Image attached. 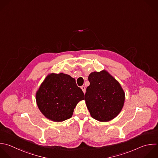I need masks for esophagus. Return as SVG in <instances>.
Wrapping results in <instances>:
<instances>
[{
  "label": "esophagus",
  "mask_w": 158,
  "mask_h": 158,
  "mask_svg": "<svg viewBox=\"0 0 158 158\" xmlns=\"http://www.w3.org/2000/svg\"><path fill=\"white\" fill-rule=\"evenodd\" d=\"M81 88L82 91H83V93H85V92H86V88H85V86H82L81 87Z\"/></svg>",
  "instance_id": "34e87169"
}]
</instances>
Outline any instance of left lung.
I'll use <instances>...</instances> for the list:
<instances>
[{"label": "left lung", "mask_w": 158, "mask_h": 158, "mask_svg": "<svg viewBox=\"0 0 158 158\" xmlns=\"http://www.w3.org/2000/svg\"><path fill=\"white\" fill-rule=\"evenodd\" d=\"M88 80L90 85L84 99L91 116L103 122L116 117L125 102V93L120 84L105 70L91 73Z\"/></svg>", "instance_id": "8db88e82"}]
</instances>
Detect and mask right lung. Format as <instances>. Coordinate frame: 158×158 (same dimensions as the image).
<instances>
[{"label":"right lung","instance_id":"obj_1","mask_svg":"<svg viewBox=\"0 0 158 158\" xmlns=\"http://www.w3.org/2000/svg\"><path fill=\"white\" fill-rule=\"evenodd\" d=\"M84 93L77 86L75 78L63 73H50L36 93L37 106L41 112L54 122H62L72 117Z\"/></svg>","mask_w":158,"mask_h":158}]
</instances>
